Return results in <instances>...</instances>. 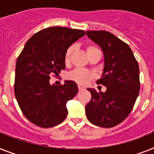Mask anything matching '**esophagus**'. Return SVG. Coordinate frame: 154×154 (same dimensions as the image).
<instances>
[{"mask_svg":"<svg viewBox=\"0 0 154 154\" xmlns=\"http://www.w3.org/2000/svg\"><path fill=\"white\" fill-rule=\"evenodd\" d=\"M84 90V87H82V86H79V91H82Z\"/></svg>","mask_w":154,"mask_h":154,"instance_id":"obj_1","label":"esophagus"}]
</instances>
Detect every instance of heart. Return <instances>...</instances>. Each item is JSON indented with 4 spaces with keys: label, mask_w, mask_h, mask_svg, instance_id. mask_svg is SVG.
I'll return each instance as SVG.
<instances>
[{
    "label": "heart",
    "mask_w": 154,
    "mask_h": 154,
    "mask_svg": "<svg viewBox=\"0 0 154 154\" xmlns=\"http://www.w3.org/2000/svg\"><path fill=\"white\" fill-rule=\"evenodd\" d=\"M96 49H97L94 46H88L86 48V52L88 53L91 51L96 50ZM73 51H74V46L73 45L70 46L66 50L65 55H64V60L66 62L69 61V60L71 58V56H72ZM67 77H68V79L73 80V81L76 82L79 84L85 85L86 83H88L89 81L93 78V74L91 72H88V71H86V70L77 68V69H75L74 71L69 72L67 75Z\"/></svg>",
    "instance_id": "1"
}]
</instances>
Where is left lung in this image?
<instances>
[{
  "instance_id": "left-lung-1",
  "label": "left lung",
  "mask_w": 154,
  "mask_h": 154,
  "mask_svg": "<svg viewBox=\"0 0 154 154\" xmlns=\"http://www.w3.org/2000/svg\"><path fill=\"white\" fill-rule=\"evenodd\" d=\"M86 35L103 52V72L97 83L106 87L105 92L99 93L87 88L91 100L85 107L86 117L96 126L112 128L130 114L138 96V62L129 45L112 33L88 30Z\"/></svg>"
}]
</instances>
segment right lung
Returning <instances> with one entry per match:
<instances>
[{
    "label": "right lung",
    "mask_w": 154,
    "mask_h": 154,
    "mask_svg": "<svg viewBox=\"0 0 154 154\" xmlns=\"http://www.w3.org/2000/svg\"><path fill=\"white\" fill-rule=\"evenodd\" d=\"M82 30L51 26L34 34L17 58L15 96L23 115L41 128L60 124L68 115L67 102L78 93L72 80L50 84V75L65 69L66 50L85 35Z\"/></svg>",
    "instance_id": "add662e5"
}]
</instances>
